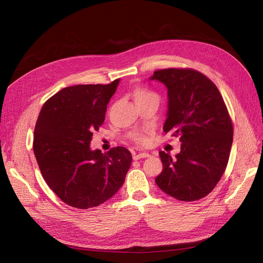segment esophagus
Here are the masks:
<instances>
[{"label": "esophagus", "instance_id": "1", "mask_svg": "<svg viewBox=\"0 0 263 263\" xmlns=\"http://www.w3.org/2000/svg\"><path fill=\"white\" fill-rule=\"evenodd\" d=\"M150 155L149 153H146V151H141V153H138L137 155L134 156V160H139V159L142 158H148Z\"/></svg>", "mask_w": 263, "mask_h": 263}]
</instances>
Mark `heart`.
Wrapping results in <instances>:
<instances>
[{
  "label": "heart",
  "mask_w": 263,
  "mask_h": 263,
  "mask_svg": "<svg viewBox=\"0 0 263 263\" xmlns=\"http://www.w3.org/2000/svg\"><path fill=\"white\" fill-rule=\"evenodd\" d=\"M149 97H156V95L153 92H150L146 89H140V87H137V89L135 90V99H142V98H149ZM135 140L141 145L146 144L148 141L147 137L142 134H137L136 136H135Z\"/></svg>",
  "instance_id": "obj_1"
}]
</instances>
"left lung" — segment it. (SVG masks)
Segmentation results:
<instances>
[{"mask_svg": "<svg viewBox=\"0 0 263 263\" xmlns=\"http://www.w3.org/2000/svg\"><path fill=\"white\" fill-rule=\"evenodd\" d=\"M149 79L168 90L163 132L179 135L182 142L176 158L159 153L163 170L156 178L157 185L177 200H200L220 180L233 145L224 100L209 78L192 69L158 70Z\"/></svg>", "mask_w": 263, "mask_h": 263, "instance_id": "left-lung-1", "label": "left lung"}]
</instances>
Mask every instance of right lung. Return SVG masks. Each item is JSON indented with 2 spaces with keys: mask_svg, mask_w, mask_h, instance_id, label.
Masks as SVG:
<instances>
[{
  "mask_svg": "<svg viewBox=\"0 0 263 263\" xmlns=\"http://www.w3.org/2000/svg\"><path fill=\"white\" fill-rule=\"evenodd\" d=\"M112 83L63 87L47 101L34 130V154L48 186L72 208H95L124 184L132 155L124 147L92 150L93 133L104 123Z\"/></svg>",
  "mask_w": 263,
  "mask_h": 263,
  "instance_id": "add662e5",
  "label": "right lung"
}]
</instances>
